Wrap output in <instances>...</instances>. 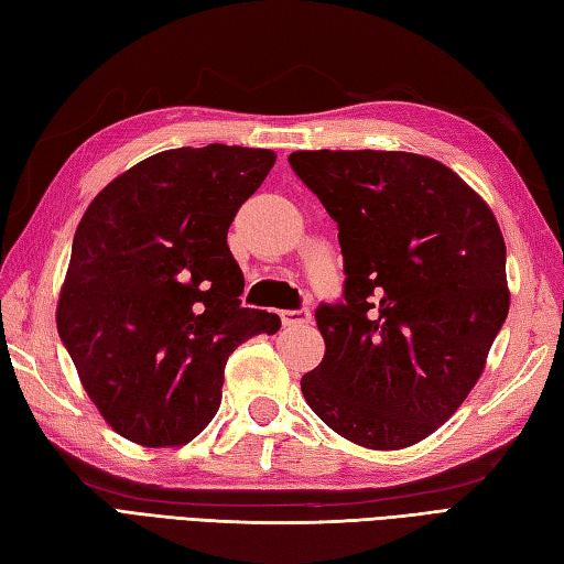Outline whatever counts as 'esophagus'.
<instances>
[{"label":"esophagus","mask_w":564,"mask_h":564,"mask_svg":"<svg viewBox=\"0 0 564 564\" xmlns=\"http://www.w3.org/2000/svg\"><path fill=\"white\" fill-rule=\"evenodd\" d=\"M310 310L307 307H301V310H283L281 313V322L283 327H295V325H305V322H310Z\"/></svg>","instance_id":"esophagus-1"}]
</instances>
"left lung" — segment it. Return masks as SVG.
Listing matches in <instances>:
<instances>
[{
    "label": "left lung",
    "mask_w": 564,
    "mask_h": 564,
    "mask_svg": "<svg viewBox=\"0 0 564 564\" xmlns=\"http://www.w3.org/2000/svg\"><path fill=\"white\" fill-rule=\"evenodd\" d=\"M293 172L339 227L344 301L319 305L307 404L358 446L398 451L448 422L509 315L495 213L431 158L301 150Z\"/></svg>",
    "instance_id": "obj_1"
}]
</instances>
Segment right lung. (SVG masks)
Masks as SVG:
<instances>
[{
    "label": "right lung",
    "mask_w": 564,
    "mask_h": 564,
    "mask_svg": "<svg viewBox=\"0 0 564 564\" xmlns=\"http://www.w3.org/2000/svg\"><path fill=\"white\" fill-rule=\"evenodd\" d=\"M275 154L166 150L116 176L82 215L57 301V332L84 390L118 434L184 446L210 424L239 344L279 315L242 307L227 247L239 206Z\"/></svg>",
    "instance_id": "add662e5"
}]
</instances>
